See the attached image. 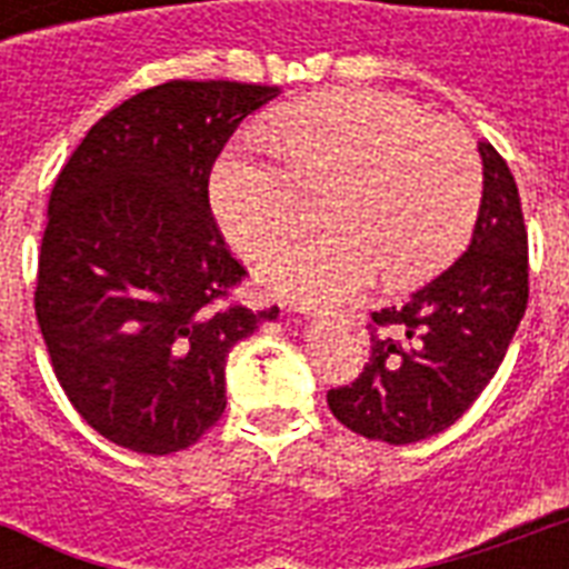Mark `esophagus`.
<instances>
[{
	"instance_id": "34e87169",
	"label": "esophagus",
	"mask_w": 569,
	"mask_h": 569,
	"mask_svg": "<svg viewBox=\"0 0 569 569\" xmlns=\"http://www.w3.org/2000/svg\"><path fill=\"white\" fill-rule=\"evenodd\" d=\"M319 316H328V312H319Z\"/></svg>"
}]
</instances>
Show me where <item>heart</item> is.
<instances>
[{
    "instance_id": "obj_1",
    "label": "heart",
    "mask_w": 569,
    "mask_h": 569,
    "mask_svg": "<svg viewBox=\"0 0 569 569\" xmlns=\"http://www.w3.org/2000/svg\"><path fill=\"white\" fill-rule=\"evenodd\" d=\"M280 156L232 144L209 180L212 212L248 257L266 253L328 194L333 227L271 250L262 274L303 301H342L387 268L407 283L440 268L472 230L485 171L467 132L387 91L289 102L268 120Z\"/></svg>"
}]
</instances>
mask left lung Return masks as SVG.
I'll return each instance as SVG.
<instances>
[{"label": "left lung", "instance_id": "8db88e82", "mask_svg": "<svg viewBox=\"0 0 569 569\" xmlns=\"http://www.w3.org/2000/svg\"><path fill=\"white\" fill-rule=\"evenodd\" d=\"M485 194L467 253L410 298L372 312L360 378L328 392L339 422L405 446L446 431L490 383L529 303V232L499 150L478 144Z\"/></svg>", "mask_w": 569, "mask_h": 569}]
</instances>
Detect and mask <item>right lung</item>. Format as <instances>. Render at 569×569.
<instances>
[{
    "label": "right lung",
    "mask_w": 569,
    "mask_h": 569,
    "mask_svg": "<svg viewBox=\"0 0 569 569\" xmlns=\"http://www.w3.org/2000/svg\"><path fill=\"white\" fill-rule=\"evenodd\" d=\"M274 84L173 79L88 129L58 173L34 312L84 422L141 455L189 449L218 419L230 348L277 307L248 310V268L212 218L209 173Z\"/></svg>",
    "instance_id": "1"
}]
</instances>
